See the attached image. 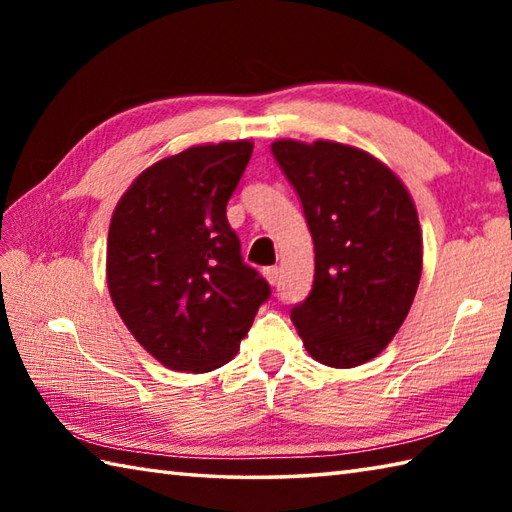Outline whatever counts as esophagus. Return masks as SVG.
Listing matches in <instances>:
<instances>
[{"instance_id":"34e87169","label":"esophagus","mask_w":512,"mask_h":512,"mask_svg":"<svg viewBox=\"0 0 512 512\" xmlns=\"http://www.w3.org/2000/svg\"><path fill=\"white\" fill-rule=\"evenodd\" d=\"M264 277L268 279V284H277V279H279V268L277 266H268V268H264Z\"/></svg>"}]
</instances>
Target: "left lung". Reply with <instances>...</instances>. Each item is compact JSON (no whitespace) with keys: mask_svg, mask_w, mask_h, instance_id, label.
Masks as SVG:
<instances>
[{"mask_svg":"<svg viewBox=\"0 0 512 512\" xmlns=\"http://www.w3.org/2000/svg\"><path fill=\"white\" fill-rule=\"evenodd\" d=\"M314 242V281L290 319L308 354L356 367L385 350L422 275L418 211L405 184L367 151L334 140H275Z\"/></svg>","mask_w":512,"mask_h":512,"instance_id":"1","label":"left lung"}]
</instances>
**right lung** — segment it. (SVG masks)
Returning <instances> with one entry per match:
<instances>
[{
    "mask_svg": "<svg viewBox=\"0 0 512 512\" xmlns=\"http://www.w3.org/2000/svg\"><path fill=\"white\" fill-rule=\"evenodd\" d=\"M250 154V140L193 145L147 167L114 209L110 297L134 339L176 372L231 361L270 297L226 220Z\"/></svg>",
    "mask_w": 512,
    "mask_h": 512,
    "instance_id": "add662e5",
    "label": "right lung"
}]
</instances>
